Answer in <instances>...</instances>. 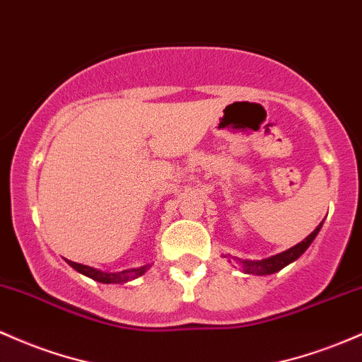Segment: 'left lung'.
I'll list each match as a JSON object with an SVG mask.
<instances>
[{
  "instance_id": "1",
  "label": "left lung",
  "mask_w": 362,
  "mask_h": 362,
  "mask_svg": "<svg viewBox=\"0 0 362 362\" xmlns=\"http://www.w3.org/2000/svg\"><path fill=\"white\" fill-rule=\"evenodd\" d=\"M321 225L320 223L316 226V230L313 233H309L308 237L303 242H299L297 245H293V247L287 249V251L280 252V254H275V256L272 257H266V259H259V261H249V259H239V264L242 268V272L247 273V275H272V273H276L280 272L281 268H285L287 264L293 263V261L297 259V257H300L304 254L305 249L311 245V242L316 239L317 232L321 230Z\"/></svg>"
}]
</instances>
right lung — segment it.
I'll list each match as a JSON object with an SVG mask.
<instances>
[{
  "label": "right lung",
  "instance_id": "1",
  "mask_svg": "<svg viewBox=\"0 0 362 362\" xmlns=\"http://www.w3.org/2000/svg\"><path fill=\"white\" fill-rule=\"evenodd\" d=\"M66 263H69L74 269H77L78 273L93 278V280L99 281V284H127V281L130 280H136L137 276H142L149 269V264H146V266H139V268H130V269H123V272L110 273V272H101V269H96V268H90V266H86L81 263H74V261H69V259H66Z\"/></svg>",
  "mask_w": 362,
  "mask_h": 362
}]
</instances>
